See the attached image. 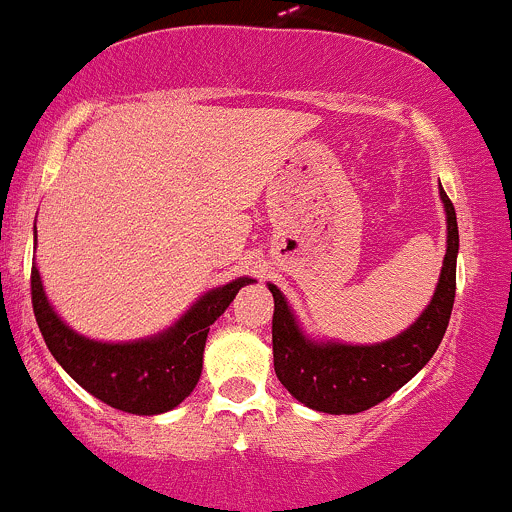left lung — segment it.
I'll return each mask as SVG.
<instances>
[{
	"mask_svg": "<svg viewBox=\"0 0 512 512\" xmlns=\"http://www.w3.org/2000/svg\"><path fill=\"white\" fill-rule=\"evenodd\" d=\"M446 212V256L429 305L404 333L374 345L320 340L300 328L281 288L273 293V367L283 387L305 407L325 414H360L402 389L426 362L449 328L456 298L458 224L451 199L439 182Z\"/></svg>",
	"mask_w": 512,
	"mask_h": 512,
	"instance_id": "1",
	"label": "left lung"
}]
</instances>
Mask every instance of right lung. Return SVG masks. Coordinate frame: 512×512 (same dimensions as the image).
<instances>
[{"label":"right lung","mask_w":512,"mask_h":512,"mask_svg":"<svg viewBox=\"0 0 512 512\" xmlns=\"http://www.w3.org/2000/svg\"><path fill=\"white\" fill-rule=\"evenodd\" d=\"M36 244V226H34ZM254 278L241 276L199 295L170 328L128 342H103L71 328L49 303L36 263L31 303L46 347L86 392L120 412L155 416L182 404L202 377L209 325Z\"/></svg>","instance_id":"add662e5"}]
</instances>
